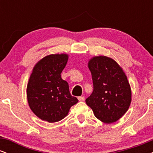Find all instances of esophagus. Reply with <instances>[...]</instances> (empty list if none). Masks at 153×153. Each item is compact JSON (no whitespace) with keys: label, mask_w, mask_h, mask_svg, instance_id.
<instances>
[{"label":"esophagus","mask_w":153,"mask_h":153,"mask_svg":"<svg viewBox=\"0 0 153 153\" xmlns=\"http://www.w3.org/2000/svg\"><path fill=\"white\" fill-rule=\"evenodd\" d=\"M78 99L80 101H83L84 100H85V98H84V96H79Z\"/></svg>","instance_id":"34e87169"}]
</instances>
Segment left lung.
<instances>
[{"label":"left lung","mask_w":153,"mask_h":153,"mask_svg":"<svg viewBox=\"0 0 153 153\" xmlns=\"http://www.w3.org/2000/svg\"><path fill=\"white\" fill-rule=\"evenodd\" d=\"M94 91L85 100L95 117L104 123L119 120L131 101L130 85L118 63L106 56H96L88 62Z\"/></svg>","instance_id":"8db88e82"}]
</instances>
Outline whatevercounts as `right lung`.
Masks as SVG:
<instances>
[{"mask_svg":"<svg viewBox=\"0 0 153 153\" xmlns=\"http://www.w3.org/2000/svg\"><path fill=\"white\" fill-rule=\"evenodd\" d=\"M68 60L67 54H50L35 65L26 88L29 106L36 117L50 123L62 120L78 103L72 96L61 73Z\"/></svg>","mask_w":153,"mask_h":153,"instance_id":"obj_1","label":"right lung"}]
</instances>
